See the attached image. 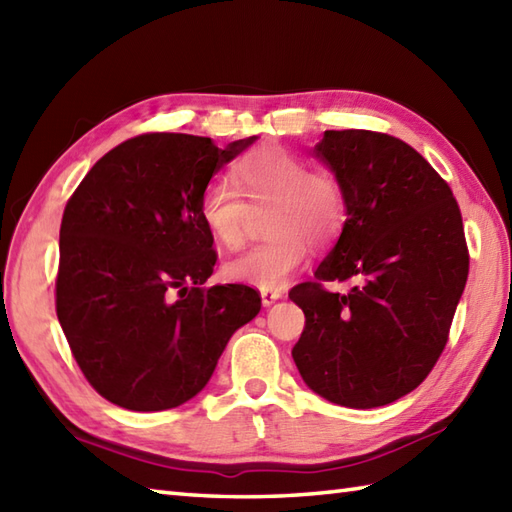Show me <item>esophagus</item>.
I'll list each match as a JSON object with an SVG mask.
<instances>
[{"label":"esophagus","instance_id":"obj_1","mask_svg":"<svg viewBox=\"0 0 512 512\" xmlns=\"http://www.w3.org/2000/svg\"><path fill=\"white\" fill-rule=\"evenodd\" d=\"M281 297H284V295H281V290H262V303L266 308L273 306V303L279 301Z\"/></svg>","mask_w":512,"mask_h":512}]
</instances>
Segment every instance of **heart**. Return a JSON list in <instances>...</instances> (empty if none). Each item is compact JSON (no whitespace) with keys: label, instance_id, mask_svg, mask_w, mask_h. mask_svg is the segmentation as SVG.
<instances>
[{"label":"heart","instance_id":"b5f03b06","mask_svg":"<svg viewBox=\"0 0 512 512\" xmlns=\"http://www.w3.org/2000/svg\"><path fill=\"white\" fill-rule=\"evenodd\" d=\"M233 184L215 180L202 191L200 220L217 244H244L251 209H266L268 242L224 264V275L259 290H279L308 257V244H330L345 222V195L330 171L279 145L250 151L233 167ZM246 197L248 205L243 202Z\"/></svg>","mask_w":512,"mask_h":512}]
</instances>
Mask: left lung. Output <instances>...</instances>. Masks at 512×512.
<instances>
[{
	"mask_svg": "<svg viewBox=\"0 0 512 512\" xmlns=\"http://www.w3.org/2000/svg\"><path fill=\"white\" fill-rule=\"evenodd\" d=\"M312 154L339 180L347 220L314 270L290 290L306 314L292 347L314 394L352 409L416 389L447 345L469 277L462 215L449 184L402 140L343 129ZM325 280H352L341 296Z\"/></svg>",
	"mask_w": 512,
	"mask_h": 512,
	"instance_id": "left-lung-1",
	"label": "left lung"
}]
</instances>
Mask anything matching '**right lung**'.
<instances>
[{"label":"right lung","instance_id":"1","mask_svg":"<svg viewBox=\"0 0 512 512\" xmlns=\"http://www.w3.org/2000/svg\"><path fill=\"white\" fill-rule=\"evenodd\" d=\"M255 140L129 138L65 204L57 317L81 372L114 405L165 411L198 396L228 339L262 310L248 286L204 288L217 257L200 220L202 191Z\"/></svg>","mask_w":512,"mask_h":512}]
</instances>
